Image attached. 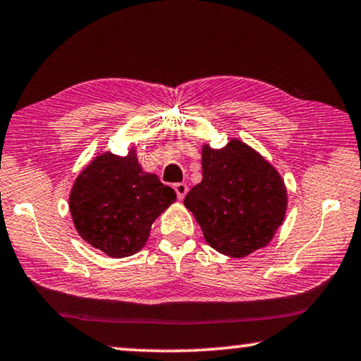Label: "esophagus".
<instances>
[{
    "label": "esophagus",
    "instance_id": "34e87169",
    "mask_svg": "<svg viewBox=\"0 0 361 361\" xmlns=\"http://www.w3.org/2000/svg\"><path fill=\"white\" fill-rule=\"evenodd\" d=\"M174 190L177 193V198H179V200H184L187 192H189V187H187L184 182H177V184H174Z\"/></svg>",
    "mask_w": 361,
    "mask_h": 361
}]
</instances>
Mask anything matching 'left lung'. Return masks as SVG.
Masks as SVG:
<instances>
[{
    "label": "left lung",
    "mask_w": 361,
    "mask_h": 361,
    "mask_svg": "<svg viewBox=\"0 0 361 361\" xmlns=\"http://www.w3.org/2000/svg\"><path fill=\"white\" fill-rule=\"evenodd\" d=\"M202 171V182L187 193L184 205L207 243L231 257L267 245L286 212V190L279 172L239 140L221 149L205 146Z\"/></svg>",
    "instance_id": "obj_1"
}]
</instances>
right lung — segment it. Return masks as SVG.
Masks as SVG:
<instances>
[{"label": "right lung", "mask_w": 361, "mask_h": 361, "mask_svg": "<svg viewBox=\"0 0 361 361\" xmlns=\"http://www.w3.org/2000/svg\"><path fill=\"white\" fill-rule=\"evenodd\" d=\"M176 192L158 176L145 174L135 151L97 156L78 176L70 212L80 236L111 257H127L143 247L151 224Z\"/></svg>", "instance_id": "add662e5"}]
</instances>
